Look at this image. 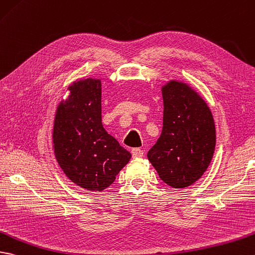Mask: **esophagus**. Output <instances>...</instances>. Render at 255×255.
Masks as SVG:
<instances>
[{"label":"esophagus","mask_w":255,"mask_h":255,"mask_svg":"<svg viewBox=\"0 0 255 255\" xmlns=\"http://www.w3.org/2000/svg\"><path fill=\"white\" fill-rule=\"evenodd\" d=\"M131 154H132V157H142L144 155L143 151H142L141 149H138V147H135V149H132L131 150Z\"/></svg>","instance_id":"34e87169"}]
</instances>
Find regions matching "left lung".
<instances>
[{
  "label": "left lung",
  "mask_w": 255,
  "mask_h": 255,
  "mask_svg": "<svg viewBox=\"0 0 255 255\" xmlns=\"http://www.w3.org/2000/svg\"><path fill=\"white\" fill-rule=\"evenodd\" d=\"M163 130L147 158L168 186L182 189L209 167L215 150V125L205 101L191 87L170 80L162 87Z\"/></svg>",
  "instance_id": "8db88e82"
}]
</instances>
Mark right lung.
<instances>
[{"label":"right lung","instance_id":"right-lung-1","mask_svg":"<svg viewBox=\"0 0 255 255\" xmlns=\"http://www.w3.org/2000/svg\"><path fill=\"white\" fill-rule=\"evenodd\" d=\"M57 106L53 147L64 174L77 186L103 191L129 162L131 154L106 132L101 116V80L87 78L68 87Z\"/></svg>","mask_w":255,"mask_h":255}]
</instances>
